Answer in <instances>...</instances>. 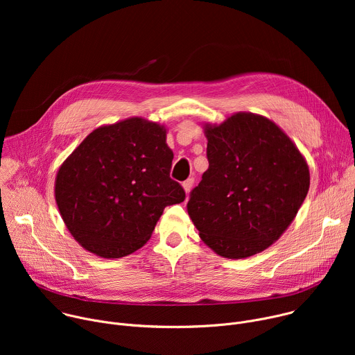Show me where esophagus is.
<instances>
[{"mask_svg": "<svg viewBox=\"0 0 355 355\" xmlns=\"http://www.w3.org/2000/svg\"><path fill=\"white\" fill-rule=\"evenodd\" d=\"M192 185H193V178H188V180H185V181L182 182V188H184V191H185L187 195L189 193Z\"/></svg>", "mask_w": 355, "mask_h": 355, "instance_id": "obj_1", "label": "esophagus"}]
</instances>
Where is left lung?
<instances>
[{"label": "left lung", "mask_w": 355, "mask_h": 355, "mask_svg": "<svg viewBox=\"0 0 355 355\" xmlns=\"http://www.w3.org/2000/svg\"><path fill=\"white\" fill-rule=\"evenodd\" d=\"M208 170L187 211L216 254L247 259L275 243L305 200L311 174L295 143L266 116L237 112L205 123Z\"/></svg>", "instance_id": "8db88e82"}]
</instances>
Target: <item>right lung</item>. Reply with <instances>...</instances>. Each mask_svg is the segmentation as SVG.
Instances as JSON below:
<instances>
[{
	"label": "right lung",
	"instance_id": "obj_1",
	"mask_svg": "<svg viewBox=\"0 0 355 355\" xmlns=\"http://www.w3.org/2000/svg\"><path fill=\"white\" fill-rule=\"evenodd\" d=\"M167 130L135 116L92 130L60 166L55 196L71 236L103 259H121L150 239L163 211L185 199L170 178Z\"/></svg>",
	"mask_w": 355,
	"mask_h": 355
}]
</instances>
